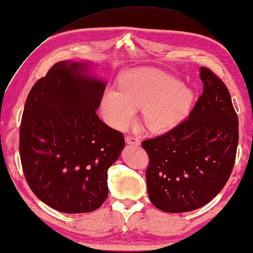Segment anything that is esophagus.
Returning <instances> with one entry per match:
<instances>
[{
	"instance_id": "1",
	"label": "esophagus",
	"mask_w": 253,
	"mask_h": 253,
	"mask_svg": "<svg viewBox=\"0 0 253 253\" xmlns=\"http://www.w3.org/2000/svg\"><path fill=\"white\" fill-rule=\"evenodd\" d=\"M126 143L130 144V145H134V146H138L139 144H141V141H139L137 137H135V136H127Z\"/></svg>"
}]
</instances>
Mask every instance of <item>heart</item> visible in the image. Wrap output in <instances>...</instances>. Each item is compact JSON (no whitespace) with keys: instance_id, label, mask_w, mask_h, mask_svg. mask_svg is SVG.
Instances as JSON below:
<instances>
[{"instance_id":"obj_1","label":"heart","mask_w":253,"mask_h":253,"mask_svg":"<svg viewBox=\"0 0 253 253\" xmlns=\"http://www.w3.org/2000/svg\"><path fill=\"white\" fill-rule=\"evenodd\" d=\"M119 90H108L101 108L109 125L125 129L134 123L136 109L143 108V120L152 131L177 126L189 111L194 94L177 78L158 69H135L119 80Z\"/></svg>"}]
</instances>
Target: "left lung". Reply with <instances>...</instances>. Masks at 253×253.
Masks as SVG:
<instances>
[{
    "instance_id": "obj_1",
    "label": "left lung",
    "mask_w": 253,
    "mask_h": 253,
    "mask_svg": "<svg viewBox=\"0 0 253 253\" xmlns=\"http://www.w3.org/2000/svg\"><path fill=\"white\" fill-rule=\"evenodd\" d=\"M203 93L188 118L167 133L145 139L146 183L152 204L184 213L210 203L233 170L239 119L230 92L207 67L200 69Z\"/></svg>"
}]
</instances>
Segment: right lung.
<instances>
[{"mask_svg":"<svg viewBox=\"0 0 253 253\" xmlns=\"http://www.w3.org/2000/svg\"><path fill=\"white\" fill-rule=\"evenodd\" d=\"M58 62L34 84L20 125L19 151L30 189L54 210L93 211L108 197V169L125 138L98 117L106 83Z\"/></svg>","mask_w":253,"mask_h":253,"instance_id":"1","label":"right lung"}]
</instances>
